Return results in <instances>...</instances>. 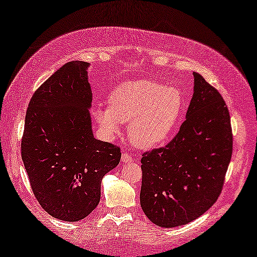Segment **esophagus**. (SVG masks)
<instances>
[{"label": "esophagus", "mask_w": 257, "mask_h": 257, "mask_svg": "<svg viewBox=\"0 0 257 257\" xmlns=\"http://www.w3.org/2000/svg\"><path fill=\"white\" fill-rule=\"evenodd\" d=\"M132 160H133V158L131 154H128L126 152L121 154V163L122 164H130V163H132Z\"/></svg>", "instance_id": "1"}]
</instances>
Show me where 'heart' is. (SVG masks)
I'll return each instance as SVG.
<instances>
[{
	"instance_id": "b5f03b06",
	"label": "heart",
	"mask_w": 257,
	"mask_h": 257,
	"mask_svg": "<svg viewBox=\"0 0 257 257\" xmlns=\"http://www.w3.org/2000/svg\"><path fill=\"white\" fill-rule=\"evenodd\" d=\"M185 110V97L174 86L153 80L125 82L108 96V107L93 108L94 120L108 137L128 122V137L137 147L152 150L170 142Z\"/></svg>"
}]
</instances>
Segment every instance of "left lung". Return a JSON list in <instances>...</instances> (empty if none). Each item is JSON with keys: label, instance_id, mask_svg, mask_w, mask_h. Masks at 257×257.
Returning a JSON list of instances; mask_svg holds the SVG:
<instances>
[{"label": "left lung", "instance_id": "8db88e82", "mask_svg": "<svg viewBox=\"0 0 257 257\" xmlns=\"http://www.w3.org/2000/svg\"><path fill=\"white\" fill-rule=\"evenodd\" d=\"M233 151L226 103L194 72V90L186 120L165 147L144 153L140 206L163 228L187 224L219 198Z\"/></svg>", "mask_w": 257, "mask_h": 257}]
</instances>
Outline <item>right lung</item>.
Instances as JSON below:
<instances>
[{
	"label": "right lung",
	"mask_w": 257,
	"mask_h": 257,
	"mask_svg": "<svg viewBox=\"0 0 257 257\" xmlns=\"http://www.w3.org/2000/svg\"><path fill=\"white\" fill-rule=\"evenodd\" d=\"M89 66L83 61L66 63L38 87L21 146L37 201L51 216L69 222L96 208L101 180L121 157L119 147L93 136Z\"/></svg>",
	"instance_id": "right-lung-1"
}]
</instances>
